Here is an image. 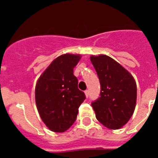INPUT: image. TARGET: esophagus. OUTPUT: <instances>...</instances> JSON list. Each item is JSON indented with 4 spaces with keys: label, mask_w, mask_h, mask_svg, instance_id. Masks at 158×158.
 <instances>
[{
    "label": "esophagus",
    "mask_w": 158,
    "mask_h": 158,
    "mask_svg": "<svg viewBox=\"0 0 158 158\" xmlns=\"http://www.w3.org/2000/svg\"><path fill=\"white\" fill-rule=\"evenodd\" d=\"M85 96H86V97H89V90H85Z\"/></svg>",
    "instance_id": "esophagus-1"
}]
</instances>
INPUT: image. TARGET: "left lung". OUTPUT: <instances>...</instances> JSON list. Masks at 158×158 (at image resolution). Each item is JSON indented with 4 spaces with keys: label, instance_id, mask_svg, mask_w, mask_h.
<instances>
[{
    "label": "left lung",
    "instance_id": "8db88e82",
    "mask_svg": "<svg viewBox=\"0 0 158 158\" xmlns=\"http://www.w3.org/2000/svg\"><path fill=\"white\" fill-rule=\"evenodd\" d=\"M100 84V97L92 102L97 120L111 130L119 129L133 115L137 86L132 75L107 55L90 58Z\"/></svg>",
    "mask_w": 158,
    "mask_h": 158
}]
</instances>
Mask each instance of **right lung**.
<instances>
[{
  "label": "right lung",
  "mask_w": 158,
  "mask_h": 158,
  "mask_svg": "<svg viewBox=\"0 0 158 158\" xmlns=\"http://www.w3.org/2000/svg\"><path fill=\"white\" fill-rule=\"evenodd\" d=\"M81 57L63 54L54 60L39 78L35 103L42 120L54 132H64L76 121L78 108L85 100L78 89L73 68Z\"/></svg>",
  "instance_id": "right-lung-1"
}]
</instances>
